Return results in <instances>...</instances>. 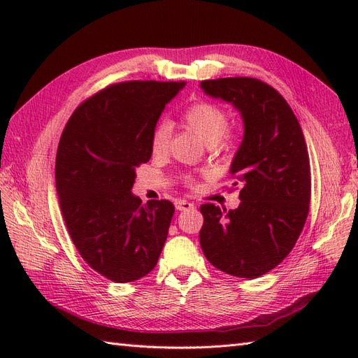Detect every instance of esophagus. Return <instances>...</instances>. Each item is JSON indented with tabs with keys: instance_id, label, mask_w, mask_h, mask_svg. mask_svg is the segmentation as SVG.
Returning <instances> with one entry per match:
<instances>
[{
	"instance_id": "1",
	"label": "esophagus",
	"mask_w": 358,
	"mask_h": 358,
	"mask_svg": "<svg viewBox=\"0 0 358 358\" xmlns=\"http://www.w3.org/2000/svg\"><path fill=\"white\" fill-rule=\"evenodd\" d=\"M175 208H177V210H189V209H194V204L186 200H177L175 201Z\"/></svg>"
}]
</instances>
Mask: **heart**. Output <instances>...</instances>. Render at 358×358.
I'll return each mask as SVG.
<instances>
[{
	"mask_svg": "<svg viewBox=\"0 0 358 358\" xmlns=\"http://www.w3.org/2000/svg\"><path fill=\"white\" fill-rule=\"evenodd\" d=\"M183 124L204 141L212 149L218 152H227L234 148L235 132L227 126L229 113L217 103L200 100L192 103L183 113ZM171 124L167 121H159L150 135V150L154 155H164L169 148ZM183 185L194 187L196 180L194 175H183Z\"/></svg>",
	"mask_w": 358,
	"mask_h": 358,
	"instance_id": "1",
	"label": "heart"
}]
</instances>
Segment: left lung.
<instances>
[{"label": "left lung", "mask_w": 358, "mask_h": 358, "mask_svg": "<svg viewBox=\"0 0 358 358\" xmlns=\"http://www.w3.org/2000/svg\"><path fill=\"white\" fill-rule=\"evenodd\" d=\"M201 87L241 112L245 136L231 166L240 206H200V245L217 269L257 278L285 260L306 223L310 166L305 135L291 106L262 80H204Z\"/></svg>", "instance_id": "1"}]
</instances>
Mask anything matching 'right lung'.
<instances>
[{"label":"right lung","instance_id":"right-lung-1","mask_svg":"<svg viewBox=\"0 0 358 358\" xmlns=\"http://www.w3.org/2000/svg\"><path fill=\"white\" fill-rule=\"evenodd\" d=\"M185 81H123L83 101L58 143L59 208L90 268L129 283L155 268L175 212L169 200L141 206L135 169L152 155L150 135Z\"/></svg>","mask_w":358,"mask_h":358}]
</instances>
